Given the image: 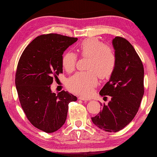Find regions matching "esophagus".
<instances>
[{"label":"esophagus","mask_w":157,"mask_h":157,"mask_svg":"<svg viewBox=\"0 0 157 157\" xmlns=\"http://www.w3.org/2000/svg\"><path fill=\"white\" fill-rule=\"evenodd\" d=\"M78 99L82 100V101H90L89 98H87L86 97H84V96H79Z\"/></svg>","instance_id":"obj_1"}]
</instances>
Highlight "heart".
Masks as SVG:
<instances>
[{
  "label": "heart",
  "mask_w": 157,
  "mask_h": 157,
  "mask_svg": "<svg viewBox=\"0 0 157 157\" xmlns=\"http://www.w3.org/2000/svg\"><path fill=\"white\" fill-rule=\"evenodd\" d=\"M77 50L82 57L88 58L86 67L88 71L75 73L67 79V86L73 92L88 95L97 84V75L101 79H107L113 74L116 56L112 48L94 37L82 40ZM76 61L77 56L72 52H67L63 56L62 65L66 71H72Z\"/></svg>",
  "instance_id": "heart-1"
}]
</instances>
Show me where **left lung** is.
<instances>
[{
    "mask_svg": "<svg viewBox=\"0 0 157 157\" xmlns=\"http://www.w3.org/2000/svg\"><path fill=\"white\" fill-rule=\"evenodd\" d=\"M116 66L109 81L100 91L110 96L107 104L101 103V111L92 117L94 125L104 131L117 132L124 128L138 113L144 93V67L134 48L126 39L113 40Z\"/></svg>",
    "mask_w": 157,
    "mask_h": 157,
    "instance_id": "left-lung-1",
    "label": "left lung"
}]
</instances>
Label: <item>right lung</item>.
<instances>
[{
    "instance_id": "right-lung-1",
    "label": "right lung",
    "mask_w": 157,
    "mask_h": 157,
    "mask_svg": "<svg viewBox=\"0 0 157 157\" xmlns=\"http://www.w3.org/2000/svg\"><path fill=\"white\" fill-rule=\"evenodd\" d=\"M78 38L58 34L39 36L28 45L18 62L15 86L28 119L46 133L57 131L64 124L70 102L77 97L63 90L52 93L53 79L63 73V54Z\"/></svg>"
}]
</instances>
